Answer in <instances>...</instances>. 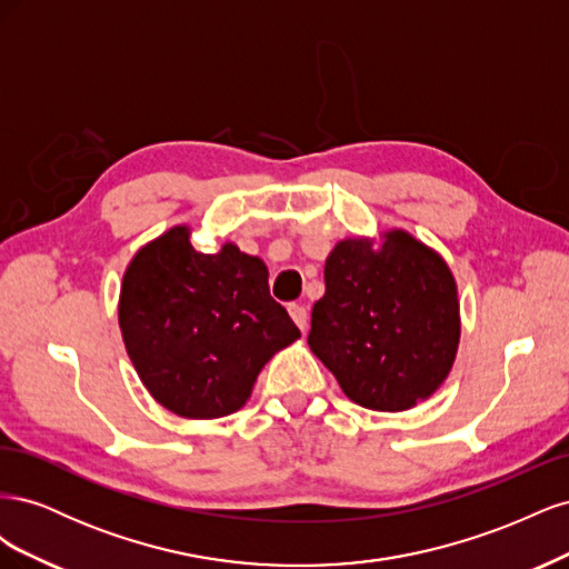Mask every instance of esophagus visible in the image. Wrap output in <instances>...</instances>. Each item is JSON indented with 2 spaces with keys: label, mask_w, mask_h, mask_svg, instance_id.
Returning a JSON list of instances; mask_svg holds the SVG:
<instances>
[{
  "label": "esophagus",
  "mask_w": 569,
  "mask_h": 569,
  "mask_svg": "<svg viewBox=\"0 0 569 569\" xmlns=\"http://www.w3.org/2000/svg\"><path fill=\"white\" fill-rule=\"evenodd\" d=\"M289 316H291V320L297 322V327L301 332H306V327H308V311H306V306H301V303H289Z\"/></svg>",
  "instance_id": "obj_1"
}]
</instances>
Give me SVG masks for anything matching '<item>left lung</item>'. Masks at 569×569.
<instances>
[{
	"label": "left lung",
	"mask_w": 569,
	"mask_h": 569,
	"mask_svg": "<svg viewBox=\"0 0 569 569\" xmlns=\"http://www.w3.org/2000/svg\"><path fill=\"white\" fill-rule=\"evenodd\" d=\"M460 339L458 289L443 258L406 230L380 249L343 239L325 261L308 347L358 406L399 412L432 396Z\"/></svg>",
	"instance_id": "8db88e82"
}]
</instances>
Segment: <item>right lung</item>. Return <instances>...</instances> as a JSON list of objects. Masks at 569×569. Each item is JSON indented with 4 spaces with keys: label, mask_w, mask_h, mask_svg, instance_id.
Listing matches in <instances>:
<instances>
[{
    "label": "right lung",
    "mask_w": 569,
    "mask_h": 569,
    "mask_svg": "<svg viewBox=\"0 0 569 569\" xmlns=\"http://www.w3.org/2000/svg\"><path fill=\"white\" fill-rule=\"evenodd\" d=\"M176 226L134 253L118 325L142 385L182 418L239 410L268 360L301 337L270 297L261 258L232 242L201 253Z\"/></svg>",
    "instance_id": "right-lung-1"
}]
</instances>
